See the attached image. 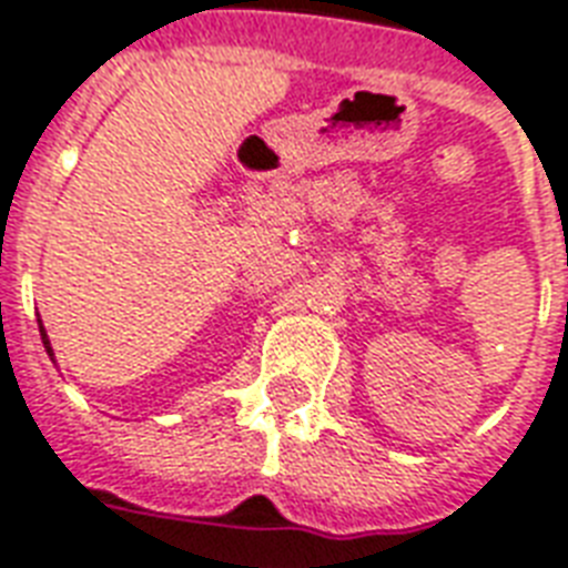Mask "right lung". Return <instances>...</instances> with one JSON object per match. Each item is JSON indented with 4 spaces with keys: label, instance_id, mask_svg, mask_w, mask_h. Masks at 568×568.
<instances>
[{
    "label": "right lung",
    "instance_id": "add662e5",
    "mask_svg": "<svg viewBox=\"0 0 568 568\" xmlns=\"http://www.w3.org/2000/svg\"><path fill=\"white\" fill-rule=\"evenodd\" d=\"M40 338H43V345H47V354L52 356V347H49V338H47V333H43V327H40Z\"/></svg>",
    "mask_w": 568,
    "mask_h": 568
}]
</instances>
